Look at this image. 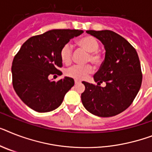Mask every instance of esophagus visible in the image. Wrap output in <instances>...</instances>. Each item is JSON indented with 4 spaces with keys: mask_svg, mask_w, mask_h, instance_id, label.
<instances>
[{
    "mask_svg": "<svg viewBox=\"0 0 152 152\" xmlns=\"http://www.w3.org/2000/svg\"><path fill=\"white\" fill-rule=\"evenodd\" d=\"M75 84H79V83H81V81H78V80H75Z\"/></svg>",
    "mask_w": 152,
    "mask_h": 152,
    "instance_id": "esophagus-1",
    "label": "esophagus"
}]
</instances>
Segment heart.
<instances>
[{
	"label": "heart",
	"mask_w": 152,
	"mask_h": 152,
	"mask_svg": "<svg viewBox=\"0 0 152 152\" xmlns=\"http://www.w3.org/2000/svg\"><path fill=\"white\" fill-rule=\"evenodd\" d=\"M77 45L86 52L89 53L87 58L88 62L95 65L99 64L102 61V56L99 53V43L92 36H85L79 39ZM61 59L65 64H70L72 61V48L69 44H65L61 50ZM92 72V67L90 65L86 66H74L66 71V75L76 80L84 79L88 75Z\"/></svg>",
	"instance_id": "obj_1"
}]
</instances>
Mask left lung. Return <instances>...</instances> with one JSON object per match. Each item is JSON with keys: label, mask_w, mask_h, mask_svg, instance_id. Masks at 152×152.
<instances>
[{"label": "left lung", "mask_w": 152, "mask_h": 152, "mask_svg": "<svg viewBox=\"0 0 152 152\" xmlns=\"http://www.w3.org/2000/svg\"><path fill=\"white\" fill-rule=\"evenodd\" d=\"M103 44L106 53L99 70L94 75L97 85L83 81L84 107L100 117L116 116L131 105L141 82V64L136 50L124 37L110 30L86 31ZM106 83L105 87L100 85Z\"/></svg>", "instance_id": "8db88e82"}]
</instances>
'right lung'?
<instances>
[{"label":"right lung","mask_w":152,"mask_h":152,"mask_svg":"<svg viewBox=\"0 0 152 152\" xmlns=\"http://www.w3.org/2000/svg\"><path fill=\"white\" fill-rule=\"evenodd\" d=\"M84 32L78 29H53L32 36L23 43L12 62L14 89L26 106L39 113L50 112L62 103L75 85L73 78L58 81L49 75H61V50L70 39Z\"/></svg>","instance_id":"right-lung-1"}]
</instances>
